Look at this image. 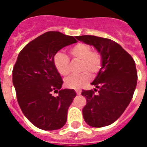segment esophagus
<instances>
[{"label":"esophagus","instance_id":"1","mask_svg":"<svg viewBox=\"0 0 147 147\" xmlns=\"http://www.w3.org/2000/svg\"><path fill=\"white\" fill-rule=\"evenodd\" d=\"M75 91H76V94H77V95H80V94H81V93H82V90L80 89L75 90Z\"/></svg>","mask_w":147,"mask_h":147}]
</instances>
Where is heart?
<instances>
[{"label":"heart","mask_w":147,"mask_h":147,"mask_svg":"<svg viewBox=\"0 0 147 147\" xmlns=\"http://www.w3.org/2000/svg\"><path fill=\"white\" fill-rule=\"evenodd\" d=\"M73 59L80 60V70L81 74L72 75L65 80V85L68 88L79 89L88 83L91 76L98 74L102 69L103 59L102 54L97 51H92L90 45L83 42H79L72 46L68 51ZM54 67L59 74L65 76L69 74V59L65 54L58 52L53 58Z\"/></svg>","instance_id":"obj_1"}]
</instances>
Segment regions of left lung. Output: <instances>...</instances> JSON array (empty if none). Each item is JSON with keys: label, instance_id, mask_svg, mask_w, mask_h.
Instances as JSON below:
<instances>
[{"label": "left lung", "instance_id": "1", "mask_svg": "<svg viewBox=\"0 0 147 147\" xmlns=\"http://www.w3.org/2000/svg\"><path fill=\"white\" fill-rule=\"evenodd\" d=\"M76 38L93 45L103 59L102 69L91 83L96 87L94 90L82 92L87 101L82 109L83 118L90 127L108 126L120 117L132 100L138 80L136 63L130 54L113 40L92 35Z\"/></svg>", "mask_w": 147, "mask_h": 147}]
</instances>
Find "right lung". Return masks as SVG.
I'll list each match as a JSON object with an SVG mask.
<instances>
[{
    "label": "right lung",
    "mask_w": 147,
    "mask_h": 147,
    "mask_svg": "<svg viewBox=\"0 0 147 147\" xmlns=\"http://www.w3.org/2000/svg\"><path fill=\"white\" fill-rule=\"evenodd\" d=\"M76 42L72 36L48 32L28 42L18 55L12 71L17 99L24 115L39 129L55 130L65 124L76 94L73 89H61L63 81L53 58L62 48Z\"/></svg>",
    "instance_id": "add662e5"
}]
</instances>
